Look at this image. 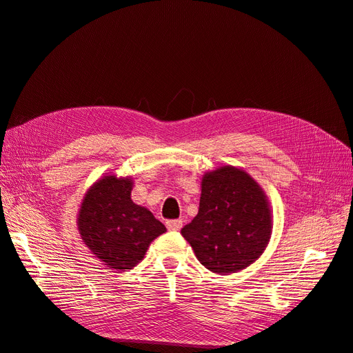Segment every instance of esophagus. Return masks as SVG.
<instances>
[{"label": "esophagus", "mask_w": 353, "mask_h": 353, "mask_svg": "<svg viewBox=\"0 0 353 353\" xmlns=\"http://www.w3.org/2000/svg\"><path fill=\"white\" fill-rule=\"evenodd\" d=\"M183 225V221L182 219H171L167 221V228L168 230H173V232H179L180 228Z\"/></svg>", "instance_id": "34e87169"}]
</instances>
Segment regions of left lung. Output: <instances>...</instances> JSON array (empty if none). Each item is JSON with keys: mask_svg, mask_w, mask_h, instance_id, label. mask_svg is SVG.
Here are the masks:
<instances>
[{"mask_svg": "<svg viewBox=\"0 0 353 353\" xmlns=\"http://www.w3.org/2000/svg\"><path fill=\"white\" fill-rule=\"evenodd\" d=\"M270 233L268 196L247 171L224 165L203 176L199 214L182 236L204 268L216 274L245 269L263 254Z\"/></svg>", "mask_w": 353, "mask_h": 353, "instance_id": "8db88e82", "label": "left lung"}]
</instances>
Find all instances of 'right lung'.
I'll return each instance as SVG.
<instances>
[{
    "instance_id": "obj_1",
    "label": "right lung",
    "mask_w": 353,
    "mask_h": 353,
    "mask_svg": "<svg viewBox=\"0 0 353 353\" xmlns=\"http://www.w3.org/2000/svg\"><path fill=\"white\" fill-rule=\"evenodd\" d=\"M132 179L103 176L81 203L78 230L96 259L110 269H132L152 241L167 232L149 209L130 199Z\"/></svg>"
}]
</instances>
